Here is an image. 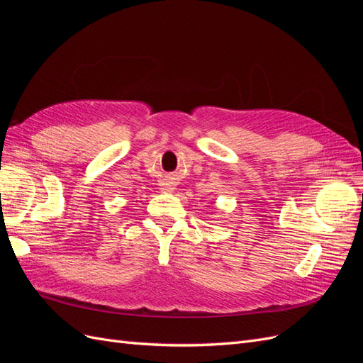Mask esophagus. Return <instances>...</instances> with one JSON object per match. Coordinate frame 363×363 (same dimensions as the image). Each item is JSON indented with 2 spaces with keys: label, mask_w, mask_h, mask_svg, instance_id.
<instances>
[{
  "label": "esophagus",
  "mask_w": 363,
  "mask_h": 363,
  "mask_svg": "<svg viewBox=\"0 0 363 363\" xmlns=\"http://www.w3.org/2000/svg\"><path fill=\"white\" fill-rule=\"evenodd\" d=\"M171 188H172L171 184H167V186H164V189H171Z\"/></svg>",
  "instance_id": "obj_1"
}]
</instances>
